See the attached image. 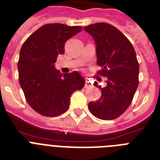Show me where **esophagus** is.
Instances as JSON below:
<instances>
[{
  "mask_svg": "<svg viewBox=\"0 0 160 160\" xmlns=\"http://www.w3.org/2000/svg\"><path fill=\"white\" fill-rule=\"evenodd\" d=\"M91 86V83L89 80H85V84H84V88H89V87Z\"/></svg>",
  "mask_w": 160,
  "mask_h": 160,
  "instance_id": "34e87169",
  "label": "esophagus"
}]
</instances>
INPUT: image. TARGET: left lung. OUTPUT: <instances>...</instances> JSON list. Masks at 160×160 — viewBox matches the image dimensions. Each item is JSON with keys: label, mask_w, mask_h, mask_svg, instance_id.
<instances>
[{"label": "left lung", "mask_w": 160, "mask_h": 160, "mask_svg": "<svg viewBox=\"0 0 160 160\" xmlns=\"http://www.w3.org/2000/svg\"><path fill=\"white\" fill-rule=\"evenodd\" d=\"M96 44L97 64L102 68L98 74L107 77V85L98 86L100 98L89 102L93 116L112 120L122 115L132 102L139 84V64L135 49L125 35L114 26L96 23L84 28ZM94 86L98 83L94 82Z\"/></svg>", "instance_id": "obj_1"}]
</instances>
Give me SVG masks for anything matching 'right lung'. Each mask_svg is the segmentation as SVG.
<instances>
[{
    "label": "right lung",
    "mask_w": 160,
    "mask_h": 160,
    "mask_svg": "<svg viewBox=\"0 0 160 160\" xmlns=\"http://www.w3.org/2000/svg\"><path fill=\"white\" fill-rule=\"evenodd\" d=\"M82 30L80 26L45 24L24 42L18 62L19 81L28 103L42 116L57 117L67 112L73 92L84 86L78 71L61 74L55 68L65 42Z\"/></svg>",
    "instance_id": "add662e5"
}]
</instances>
